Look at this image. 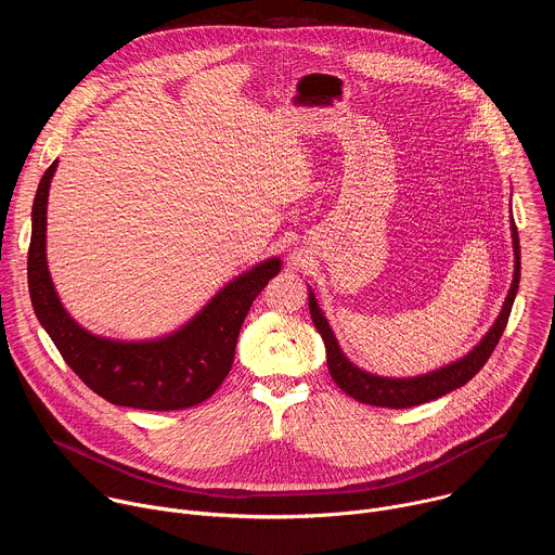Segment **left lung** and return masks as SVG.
<instances>
[{"mask_svg": "<svg viewBox=\"0 0 555 555\" xmlns=\"http://www.w3.org/2000/svg\"><path fill=\"white\" fill-rule=\"evenodd\" d=\"M512 240H514V255H516L514 281H512L509 294L505 298V305L499 313L494 327L465 358H461L459 362L448 364L439 371H433L428 375L409 377V379H390V377L371 375V373L353 366L343 356L327 319L319 309V302H315L313 294L309 292V313H311V321H313L315 330L321 332V336L325 340L327 366H330L332 379L347 395H351L353 400H358L362 404H371V406H382V409H411L417 404H426V402L437 400V398H441V395L467 384L474 375L483 369V364L496 349V345L507 327V321H509V311H512V305H514V298L518 292V281H520V244H518V230H516L514 221H512Z\"/></svg>", "mask_w": 555, "mask_h": 555, "instance_id": "1", "label": "left lung"}]
</instances>
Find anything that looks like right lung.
Masks as SVG:
<instances>
[{
	"label": "right lung",
	"instance_id": "1",
	"mask_svg": "<svg viewBox=\"0 0 555 555\" xmlns=\"http://www.w3.org/2000/svg\"><path fill=\"white\" fill-rule=\"evenodd\" d=\"M54 171L56 160L43 173L33 204L28 287L39 323L69 369L112 404L142 411L202 404L225 379L248 309L279 274L281 261H263L228 283L186 327L163 340L116 343L92 336L63 309L46 263V206Z\"/></svg>",
	"mask_w": 555,
	"mask_h": 555
}]
</instances>
